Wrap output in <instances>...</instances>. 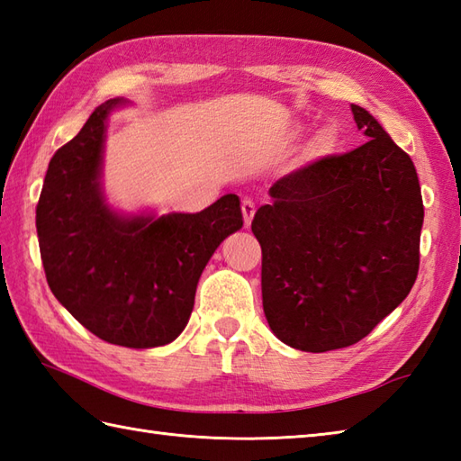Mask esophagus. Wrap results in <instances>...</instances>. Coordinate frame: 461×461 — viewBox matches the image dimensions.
I'll list each match as a JSON object with an SVG mask.
<instances>
[{
	"instance_id": "1",
	"label": "esophagus",
	"mask_w": 461,
	"mask_h": 461,
	"mask_svg": "<svg viewBox=\"0 0 461 461\" xmlns=\"http://www.w3.org/2000/svg\"><path fill=\"white\" fill-rule=\"evenodd\" d=\"M241 213H243V221H246V228H249L253 215H256V203H253V202L248 200V198L243 200V202H241Z\"/></svg>"
}]
</instances>
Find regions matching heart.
Listing matches in <instances>:
<instances>
[{
    "label": "heart",
    "mask_w": 461,
    "mask_h": 461,
    "mask_svg": "<svg viewBox=\"0 0 461 461\" xmlns=\"http://www.w3.org/2000/svg\"><path fill=\"white\" fill-rule=\"evenodd\" d=\"M330 146H332V136H330V132L322 131V132L317 134L315 142H312V150H315L317 154H327V152L330 150Z\"/></svg>",
    "instance_id": "obj_1"
}]
</instances>
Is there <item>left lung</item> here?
<instances>
[{
	"mask_svg": "<svg viewBox=\"0 0 461 461\" xmlns=\"http://www.w3.org/2000/svg\"><path fill=\"white\" fill-rule=\"evenodd\" d=\"M365 144L271 185L251 221L263 311L281 342L327 352L365 339L412 289L424 203L410 156L350 104Z\"/></svg>",
	"mask_w": 461,
	"mask_h": 461,
	"instance_id": "obj_1",
	"label": "left lung"
}]
</instances>
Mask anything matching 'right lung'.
I'll use <instances>...</instances> for the list:
<instances>
[{
	"mask_svg": "<svg viewBox=\"0 0 461 461\" xmlns=\"http://www.w3.org/2000/svg\"><path fill=\"white\" fill-rule=\"evenodd\" d=\"M111 99L49 162L37 203L41 261L57 301L111 345L154 348L188 325L213 251L241 230L236 194L198 213H124L106 202L103 154Z\"/></svg>",
	"mask_w": 461,
	"mask_h": 461,
	"instance_id": "right-lung-1",
	"label": "right lung"
}]
</instances>
